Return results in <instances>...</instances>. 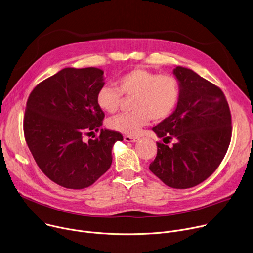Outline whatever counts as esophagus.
Segmentation results:
<instances>
[{
  "mask_svg": "<svg viewBox=\"0 0 253 253\" xmlns=\"http://www.w3.org/2000/svg\"><path fill=\"white\" fill-rule=\"evenodd\" d=\"M139 140L138 137H132V136H124L125 142H137Z\"/></svg>",
  "mask_w": 253,
  "mask_h": 253,
  "instance_id": "1",
  "label": "esophagus"
}]
</instances>
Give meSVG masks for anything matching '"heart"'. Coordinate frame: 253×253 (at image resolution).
<instances>
[{
	"instance_id": "1",
	"label": "heart",
	"mask_w": 253,
	"mask_h": 253,
	"mask_svg": "<svg viewBox=\"0 0 253 253\" xmlns=\"http://www.w3.org/2000/svg\"><path fill=\"white\" fill-rule=\"evenodd\" d=\"M178 80L169 74L157 75L143 68L133 69L120 76L117 88L104 85L97 93L98 106L105 112L114 113L119 107L121 94L134 96L131 113L119 114L107 121L110 129L130 135H138L150 118L160 121L168 117L179 98Z\"/></svg>"
}]
</instances>
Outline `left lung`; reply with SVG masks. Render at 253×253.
<instances>
[{
	"label": "left lung",
	"mask_w": 253,
	"mask_h": 253,
	"mask_svg": "<svg viewBox=\"0 0 253 253\" xmlns=\"http://www.w3.org/2000/svg\"><path fill=\"white\" fill-rule=\"evenodd\" d=\"M173 75L180 88L175 110L152 130L163 142L174 138L175 143L157 142L149 169L166 185L186 189L203 182L224 158L231 114L223 92L193 70L176 66Z\"/></svg>",
	"instance_id": "1"
}]
</instances>
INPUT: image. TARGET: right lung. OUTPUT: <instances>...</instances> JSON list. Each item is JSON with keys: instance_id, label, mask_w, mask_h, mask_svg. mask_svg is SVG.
Listing matches in <instances>:
<instances>
[{"instance_id": "1", "label": "right lung", "mask_w": 253, "mask_h": 253, "mask_svg": "<svg viewBox=\"0 0 253 253\" xmlns=\"http://www.w3.org/2000/svg\"><path fill=\"white\" fill-rule=\"evenodd\" d=\"M99 68H64L41 82L29 96L24 117L28 147L40 169L69 189L92 185L112 164V148L120 133L100 130L104 113L96 97L105 84ZM89 134V133H88Z\"/></svg>"}]
</instances>
